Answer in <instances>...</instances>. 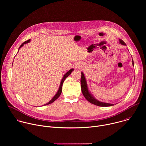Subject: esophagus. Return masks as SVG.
<instances>
[{
    "label": "esophagus",
    "mask_w": 146,
    "mask_h": 146,
    "mask_svg": "<svg viewBox=\"0 0 146 146\" xmlns=\"http://www.w3.org/2000/svg\"><path fill=\"white\" fill-rule=\"evenodd\" d=\"M75 67H76V68H77V69H80V68H81V65H80V64H76V65L75 66Z\"/></svg>",
    "instance_id": "obj_1"
}]
</instances>
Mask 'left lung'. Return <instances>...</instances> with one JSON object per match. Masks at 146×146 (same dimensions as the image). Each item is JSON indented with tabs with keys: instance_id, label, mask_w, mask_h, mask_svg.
Here are the masks:
<instances>
[{
	"instance_id": "1",
	"label": "left lung",
	"mask_w": 146,
	"mask_h": 146,
	"mask_svg": "<svg viewBox=\"0 0 146 146\" xmlns=\"http://www.w3.org/2000/svg\"><path fill=\"white\" fill-rule=\"evenodd\" d=\"M119 43L124 46H126V44L124 43V41L122 40L119 39ZM132 64L133 65V61L132 60ZM81 91L82 93L84 95V96L86 98V99L90 103L94 104L95 105L98 106H102V107H107V106H111L114 105L113 104H110L108 103H104L100 102L98 100H96L94 97L92 96V95L90 94V92L88 91L86 79L85 78L84 74L82 72L81 73Z\"/></svg>"
}]
</instances>
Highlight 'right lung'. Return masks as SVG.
I'll return each instance as SVG.
<instances>
[{
  "mask_svg": "<svg viewBox=\"0 0 146 146\" xmlns=\"http://www.w3.org/2000/svg\"><path fill=\"white\" fill-rule=\"evenodd\" d=\"M30 39L29 40H27L26 41H25V42H24L20 46V47H19V49L21 48V47H22L25 44H26V43H29V41H30ZM73 69H70V70H69L64 76V77H63V78H62V81H61V82H60V86H59V90H58V92H57V93L56 94V95L52 98V99L49 102H48V103H47L46 104H45V105H49V104H50V103H52V102H54L56 99H57L59 97V96H60V94H61V92H62V84H63V83H64V81H65V80L66 78V77H68V76H69L70 74H71V73L73 71Z\"/></svg>",
  "mask_w": 146,
  "mask_h": 146,
  "instance_id": "1",
  "label": "right lung"
}]
</instances>
